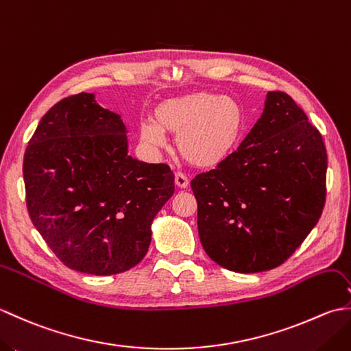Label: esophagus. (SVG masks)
<instances>
[{
  "instance_id": "34e87169",
  "label": "esophagus",
  "mask_w": 351,
  "mask_h": 351,
  "mask_svg": "<svg viewBox=\"0 0 351 351\" xmlns=\"http://www.w3.org/2000/svg\"><path fill=\"white\" fill-rule=\"evenodd\" d=\"M175 184L178 185L180 189H187L189 187V178L185 176L181 171H178L175 175Z\"/></svg>"
}]
</instances>
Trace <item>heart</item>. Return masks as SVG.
<instances>
[{
  "instance_id": "obj_1",
  "label": "heart",
  "mask_w": 351,
  "mask_h": 351,
  "mask_svg": "<svg viewBox=\"0 0 351 351\" xmlns=\"http://www.w3.org/2000/svg\"><path fill=\"white\" fill-rule=\"evenodd\" d=\"M154 122L140 125V140L160 149L166 132L176 134V149L190 164L210 169L228 160L240 145L245 130L243 104L211 92H193L160 102Z\"/></svg>"
}]
</instances>
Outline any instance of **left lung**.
<instances>
[{
    "label": "left lung",
    "mask_w": 351,
    "mask_h": 351,
    "mask_svg": "<svg viewBox=\"0 0 351 351\" xmlns=\"http://www.w3.org/2000/svg\"><path fill=\"white\" fill-rule=\"evenodd\" d=\"M326 170L322 134L289 95L268 92L240 147L191 181L206 255L237 273L285 263L322 217Z\"/></svg>",
    "instance_id": "1"
}]
</instances>
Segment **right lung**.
<instances>
[{
	"instance_id": "1",
	"label": "right lung",
	"mask_w": 351,
	"mask_h": 351,
	"mask_svg": "<svg viewBox=\"0 0 351 351\" xmlns=\"http://www.w3.org/2000/svg\"><path fill=\"white\" fill-rule=\"evenodd\" d=\"M29 219L62 263L110 276L145 258L155 215L175 193L167 164L128 155L122 119L93 93L57 102L24 155Z\"/></svg>"
}]
</instances>
